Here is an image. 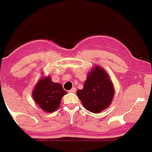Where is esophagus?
<instances>
[{"instance_id": "esophagus-1", "label": "esophagus", "mask_w": 152, "mask_h": 152, "mask_svg": "<svg viewBox=\"0 0 152 152\" xmlns=\"http://www.w3.org/2000/svg\"><path fill=\"white\" fill-rule=\"evenodd\" d=\"M76 91V89L75 88V87H73V88H72L71 90H70L69 92H70V93H75Z\"/></svg>"}]
</instances>
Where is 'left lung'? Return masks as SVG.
I'll use <instances>...</instances> for the list:
<instances>
[{
	"label": "left lung",
	"instance_id": "obj_1",
	"mask_svg": "<svg viewBox=\"0 0 152 152\" xmlns=\"http://www.w3.org/2000/svg\"><path fill=\"white\" fill-rule=\"evenodd\" d=\"M76 94L87 110L99 113L111 104L114 96V87L108 73L98 65L87 75L82 90Z\"/></svg>",
	"mask_w": 152,
	"mask_h": 152
}]
</instances>
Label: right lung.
I'll use <instances>...</instances> for the list:
<instances>
[{"label": "right lung", "instance_id": "add662e5", "mask_svg": "<svg viewBox=\"0 0 152 152\" xmlns=\"http://www.w3.org/2000/svg\"><path fill=\"white\" fill-rule=\"evenodd\" d=\"M66 94L63 87L58 83L51 81L50 76L42 78L37 82L33 91V97L36 104L42 110L53 112L58 108L61 100Z\"/></svg>", "mask_w": 152, "mask_h": 152}]
</instances>
